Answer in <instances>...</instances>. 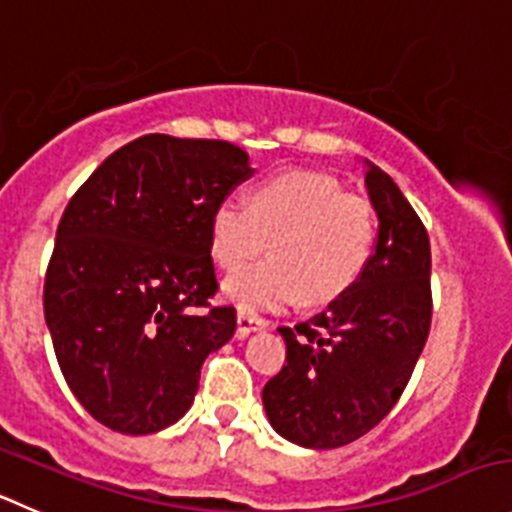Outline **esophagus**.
<instances>
[{
    "instance_id": "34e87169",
    "label": "esophagus",
    "mask_w": 512,
    "mask_h": 512,
    "mask_svg": "<svg viewBox=\"0 0 512 512\" xmlns=\"http://www.w3.org/2000/svg\"><path fill=\"white\" fill-rule=\"evenodd\" d=\"M269 326V321L261 319V316L256 314H248V311H238L236 316V332L238 337H248L251 332H259V329H266Z\"/></svg>"
}]
</instances>
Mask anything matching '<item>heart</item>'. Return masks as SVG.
<instances>
[{"instance_id": "b5f03b06", "label": "heart", "mask_w": 512, "mask_h": 512, "mask_svg": "<svg viewBox=\"0 0 512 512\" xmlns=\"http://www.w3.org/2000/svg\"><path fill=\"white\" fill-rule=\"evenodd\" d=\"M377 241V216L367 198L347 193L337 178L294 170L248 193V208L223 201L211 213V253L238 271L269 243L271 256L223 284V296L246 311L337 299L367 269Z\"/></svg>"}]
</instances>
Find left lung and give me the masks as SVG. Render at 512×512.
Here are the masks:
<instances>
[{
	"instance_id": "1",
	"label": "left lung",
	"mask_w": 512,
	"mask_h": 512,
	"mask_svg": "<svg viewBox=\"0 0 512 512\" xmlns=\"http://www.w3.org/2000/svg\"><path fill=\"white\" fill-rule=\"evenodd\" d=\"M379 221L364 274L319 314L281 326L286 364L264 387L284 440L332 450L367 435L405 392L432 319L430 238L392 178L364 160Z\"/></svg>"
}]
</instances>
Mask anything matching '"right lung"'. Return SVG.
I'll return each instance as SVG.
<instances>
[{
    "mask_svg": "<svg viewBox=\"0 0 512 512\" xmlns=\"http://www.w3.org/2000/svg\"><path fill=\"white\" fill-rule=\"evenodd\" d=\"M251 175L226 140L143 135L82 183L57 226L45 321L72 394L100 425L150 435L193 405L236 332L216 294L211 213Z\"/></svg>",
    "mask_w": 512,
    "mask_h": 512,
    "instance_id": "1",
    "label": "right lung"
}]
</instances>
